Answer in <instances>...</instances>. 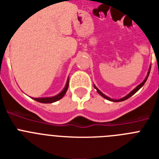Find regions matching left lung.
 I'll list each match as a JSON object with an SVG mask.
<instances>
[{
  "label": "left lung",
  "instance_id": "obj_1",
  "mask_svg": "<svg viewBox=\"0 0 159 159\" xmlns=\"http://www.w3.org/2000/svg\"><path fill=\"white\" fill-rule=\"evenodd\" d=\"M150 69H151V67H150V68H149V70H148V74H147V76H146L145 79H144V80L143 81V82H142L141 84H139V85L137 86V87L134 88V89L132 90V91L130 93H128V94L126 95V96H125V97L121 98H120V99H112V98H111L107 97V96H106V95H105V94H103V93H102L101 91H100V90L98 89V88L96 87V86H95V85H94V89H96V90H97V92L98 93H99L100 95H101L102 97L104 98H106V99L109 100V101H111V102H122V101H125V100L128 99L129 98L131 97L132 95H134V93H136L137 91H138V90H139V89H140V88L142 87V86L144 85V83H145L146 80H147V79H148V75H149V72H150Z\"/></svg>",
  "mask_w": 159,
  "mask_h": 159
}]
</instances>
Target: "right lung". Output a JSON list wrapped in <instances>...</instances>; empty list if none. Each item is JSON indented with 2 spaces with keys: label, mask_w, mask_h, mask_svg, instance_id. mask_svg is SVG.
Listing matches in <instances>:
<instances>
[{
  "label": "right lung",
  "mask_w": 159,
  "mask_h": 159,
  "mask_svg": "<svg viewBox=\"0 0 159 159\" xmlns=\"http://www.w3.org/2000/svg\"><path fill=\"white\" fill-rule=\"evenodd\" d=\"M68 86H69V78L67 80L66 86L63 89L61 92L58 93V94L53 96V97H47V98H33L34 100H36L37 102H42V103H52V102H55L58 101L61 98L64 97V95L66 94L67 89H68Z\"/></svg>",
  "instance_id": "obj_1"
}]
</instances>
